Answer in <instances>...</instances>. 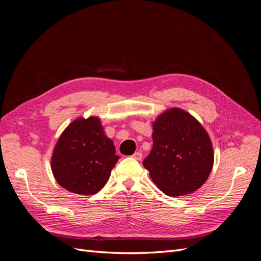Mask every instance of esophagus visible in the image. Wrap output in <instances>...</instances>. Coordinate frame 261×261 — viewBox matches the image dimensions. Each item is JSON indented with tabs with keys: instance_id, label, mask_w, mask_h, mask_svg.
<instances>
[{
	"instance_id": "1",
	"label": "esophagus",
	"mask_w": 261,
	"mask_h": 261,
	"mask_svg": "<svg viewBox=\"0 0 261 261\" xmlns=\"http://www.w3.org/2000/svg\"><path fill=\"white\" fill-rule=\"evenodd\" d=\"M133 158H134V159H136V160H141V159H143V153H141L140 151H137V152L133 154Z\"/></svg>"
}]
</instances>
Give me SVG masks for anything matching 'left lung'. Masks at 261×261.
<instances>
[{
    "mask_svg": "<svg viewBox=\"0 0 261 261\" xmlns=\"http://www.w3.org/2000/svg\"><path fill=\"white\" fill-rule=\"evenodd\" d=\"M153 147L144 167L168 196L192 194L208 179L215 153L207 130L179 108H171L152 123Z\"/></svg>",
    "mask_w": 261,
    "mask_h": 261,
    "instance_id": "left-lung-1",
    "label": "left lung"
}]
</instances>
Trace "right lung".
I'll list each match as a JSON object with an SVG mask.
<instances>
[{
	"instance_id": "add662e5",
	"label": "right lung",
	"mask_w": 261,
	"mask_h": 261,
	"mask_svg": "<svg viewBox=\"0 0 261 261\" xmlns=\"http://www.w3.org/2000/svg\"><path fill=\"white\" fill-rule=\"evenodd\" d=\"M120 156L98 116L78 117L63 130L53 149L51 169L58 184L78 195L106 185Z\"/></svg>"
}]
</instances>
